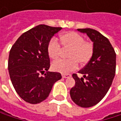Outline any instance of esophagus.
<instances>
[{
	"label": "esophagus",
	"mask_w": 121,
	"mask_h": 121,
	"mask_svg": "<svg viewBox=\"0 0 121 121\" xmlns=\"http://www.w3.org/2000/svg\"><path fill=\"white\" fill-rule=\"evenodd\" d=\"M70 76H71L70 74H62V78H69Z\"/></svg>",
	"instance_id": "esophagus-1"
}]
</instances>
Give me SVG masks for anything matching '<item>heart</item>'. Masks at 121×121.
<instances>
[{
    "label": "heart",
    "mask_w": 121,
    "mask_h": 121,
    "mask_svg": "<svg viewBox=\"0 0 121 121\" xmlns=\"http://www.w3.org/2000/svg\"><path fill=\"white\" fill-rule=\"evenodd\" d=\"M60 43L64 48L69 49L67 60H59L53 63L52 69L54 71L67 73L78 67V62L83 65L90 61L93 55V45L85 41L84 38L75 32H67L60 35ZM59 44L54 38L47 44V53L49 58L56 60L60 54Z\"/></svg>",
    "instance_id": "heart-1"
}]
</instances>
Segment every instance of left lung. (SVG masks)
<instances>
[{
	"label": "left lung",
	"instance_id": "left-lung-1",
	"mask_svg": "<svg viewBox=\"0 0 121 121\" xmlns=\"http://www.w3.org/2000/svg\"><path fill=\"white\" fill-rule=\"evenodd\" d=\"M93 42V55L80 71L83 77L73 74L75 81L70 89L72 100L81 108H90L99 103L108 93L115 74L116 54L109 40L93 29H78Z\"/></svg>",
	"mask_w": 121,
	"mask_h": 121
}]
</instances>
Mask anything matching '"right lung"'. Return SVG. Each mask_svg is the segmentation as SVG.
I'll return each instance as SVG.
<instances>
[{
    "label": "right lung",
    "mask_w": 121,
    "mask_h": 121,
    "mask_svg": "<svg viewBox=\"0 0 121 121\" xmlns=\"http://www.w3.org/2000/svg\"><path fill=\"white\" fill-rule=\"evenodd\" d=\"M61 29L38 25L24 32L10 50L8 69L11 83L19 96L28 103L45 100L54 83L62 78L59 73L48 71L50 59L47 53L48 41Z\"/></svg>",
    "instance_id": "add662e5"
}]
</instances>
